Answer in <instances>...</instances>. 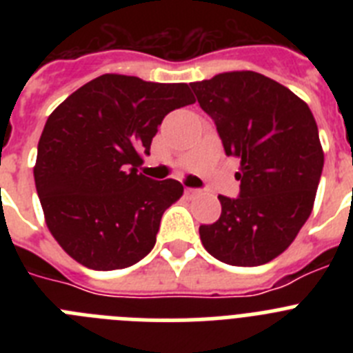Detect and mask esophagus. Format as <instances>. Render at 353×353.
Segmentation results:
<instances>
[{
  "instance_id": "1",
  "label": "esophagus",
  "mask_w": 353,
  "mask_h": 353,
  "mask_svg": "<svg viewBox=\"0 0 353 353\" xmlns=\"http://www.w3.org/2000/svg\"><path fill=\"white\" fill-rule=\"evenodd\" d=\"M185 194L189 196V198H192V196L199 194V189H192V187H187V189H185Z\"/></svg>"
}]
</instances>
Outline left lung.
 Instances as JSON below:
<instances>
[{"mask_svg": "<svg viewBox=\"0 0 353 353\" xmlns=\"http://www.w3.org/2000/svg\"><path fill=\"white\" fill-rule=\"evenodd\" d=\"M191 88L228 157L240 159L239 196H219L221 217L201 224L199 239L223 263H267L292 244L313 210L323 170L313 113L258 72H226Z\"/></svg>", "mask_w": 353, "mask_h": 353, "instance_id": "left-lung-1", "label": "left lung"}]
</instances>
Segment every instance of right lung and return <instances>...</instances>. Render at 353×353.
<instances>
[{"mask_svg": "<svg viewBox=\"0 0 353 353\" xmlns=\"http://www.w3.org/2000/svg\"><path fill=\"white\" fill-rule=\"evenodd\" d=\"M194 102L185 83L104 74L52 111L33 174L49 232L68 256L117 270L154 249L162 214L183 185L138 168L164 117Z\"/></svg>", "mask_w": 353, "mask_h": 353, "instance_id": "add662e5", "label": "right lung"}]
</instances>
